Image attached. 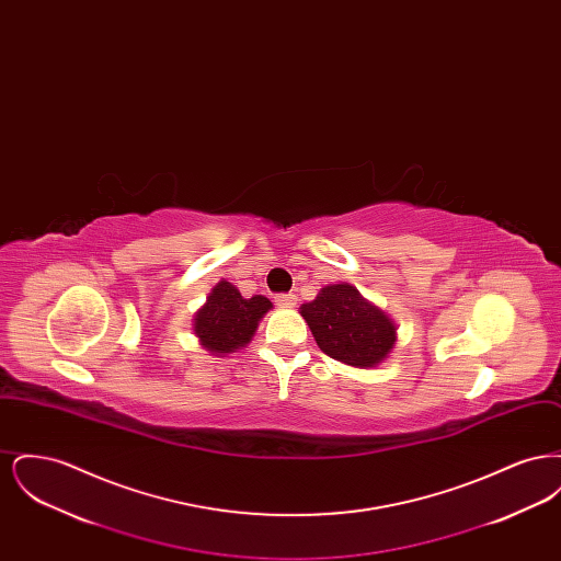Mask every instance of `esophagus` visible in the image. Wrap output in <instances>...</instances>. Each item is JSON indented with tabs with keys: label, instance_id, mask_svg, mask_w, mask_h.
Segmentation results:
<instances>
[{
	"label": "esophagus",
	"instance_id": "34e87169",
	"mask_svg": "<svg viewBox=\"0 0 561 561\" xmlns=\"http://www.w3.org/2000/svg\"><path fill=\"white\" fill-rule=\"evenodd\" d=\"M273 302H275L277 307H294V305H296V294H275V296H273Z\"/></svg>",
	"mask_w": 561,
	"mask_h": 561
}]
</instances>
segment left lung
<instances>
[{"label": "left lung", "mask_w": 561, "mask_h": 561, "mask_svg": "<svg viewBox=\"0 0 561 561\" xmlns=\"http://www.w3.org/2000/svg\"><path fill=\"white\" fill-rule=\"evenodd\" d=\"M325 355L355 368H374L396 345V325L348 284L321 288L300 307Z\"/></svg>", "instance_id": "obj_1"}]
</instances>
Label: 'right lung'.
<instances>
[{
  "instance_id": "1",
  "label": "right lung",
  "mask_w": 561,
  "mask_h": 561,
  "mask_svg": "<svg viewBox=\"0 0 561 561\" xmlns=\"http://www.w3.org/2000/svg\"><path fill=\"white\" fill-rule=\"evenodd\" d=\"M271 300L256 294L243 298L229 282L216 284L206 305L195 316V334L213 353H231L250 343Z\"/></svg>"
}]
</instances>
